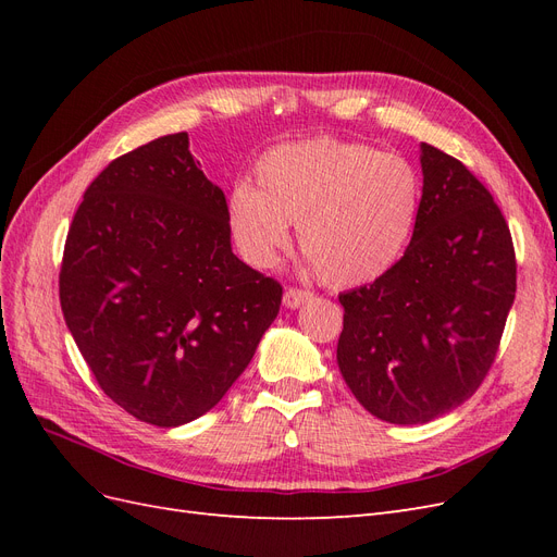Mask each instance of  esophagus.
<instances>
[{"instance_id":"obj_1","label":"esophagus","mask_w":557,"mask_h":557,"mask_svg":"<svg viewBox=\"0 0 557 557\" xmlns=\"http://www.w3.org/2000/svg\"><path fill=\"white\" fill-rule=\"evenodd\" d=\"M313 293L311 290H305V288H288L283 293V305L288 309H299L305 307L307 301H311Z\"/></svg>"}]
</instances>
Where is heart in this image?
Here are the masks:
<instances>
[{
	"label": "heart",
	"mask_w": 557,
	"mask_h": 557,
	"mask_svg": "<svg viewBox=\"0 0 557 557\" xmlns=\"http://www.w3.org/2000/svg\"><path fill=\"white\" fill-rule=\"evenodd\" d=\"M423 183L401 156L374 146L315 139L283 144L258 160L256 188L227 201L230 232L244 260L278 262L297 225L301 250L332 285H360L391 269L407 248Z\"/></svg>",
	"instance_id": "b5f03b06"
}]
</instances>
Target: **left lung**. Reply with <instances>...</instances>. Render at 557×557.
Listing matches in <instances>:
<instances>
[{
	"label": "left lung",
	"mask_w": 557,
	"mask_h": 557,
	"mask_svg": "<svg viewBox=\"0 0 557 557\" xmlns=\"http://www.w3.org/2000/svg\"><path fill=\"white\" fill-rule=\"evenodd\" d=\"M423 197L404 256L339 295L336 362L350 393L387 423H430L479 391L516 297V252L485 185L420 144Z\"/></svg>",
	"instance_id": "left-lung-1"
}]
</instances>
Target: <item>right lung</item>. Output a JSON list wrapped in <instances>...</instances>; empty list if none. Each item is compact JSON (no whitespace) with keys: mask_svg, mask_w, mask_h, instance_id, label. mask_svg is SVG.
Returning <instances> with one entry per match:
<instances>
[{"mask_svg":"<svg viewBox=\"0 0 557 557\" xmlns=\"http://www.w3.org/2000/svg\"><path fill=\"white\" fill-rule=\"evenodd\" d=\"M166 134L109 162L64 242L60 305L104 395L178 428L211 411L274 323L283 288L232 252L227 201Z\"/></svg>","mask_w":557,"mask_h":557,"instance_id":"right-lung-1","label":"right lung"}]
</instances>
